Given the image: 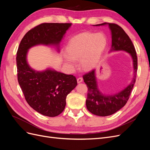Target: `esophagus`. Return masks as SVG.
<instances>
[{"label": "esophagus", "instance_id": "34e87169", "mask_svg": "<svg viewBox=\"0 0 150 150\" xmlns=\"http://www.w3.org/2000/svg\"><path fill=\"white\" fill-rule=\"evenodd\" d=\"M83 78H79L77 79V81H78V83H80L81 82H83Z\"/></svg>", "mask_w": 150, "mask_h": 150}]
</instances>
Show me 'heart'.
<instances>
[{
    "label": "heart",
    "instance_id": "1",
    "mask_svg": "<svg viewBox=\"0 0 150 150\" xmlns=\"http://www.w3.org/2000/svg\"><path fill=\"white\" fill-rule=\"evenodd\" d=\"M107 40L101 33L93 34L89 32L80 33L68 42L64 54L65 62L74 67L76 60L79 59L83 69L89 70L97 64L105 49Z\"/></svg>",
    "mask_w": 150,
    "mask_h": 150
}]
</instances>
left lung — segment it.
Here are the masks:
<instances>
[{
  "label": "left lung",
  "instance_id": "8db88e82",
  "mask_svg": "<svg viewBox=\"0 0 150 150\" xmlns=\"http://www.w3.org/2000/svg\"><path fill=\"white\" fill-rule=\"evenodd\" d=\"M108 25L111 32L112 44L110 52L123 51L128 52L132 57L134 76L131 83L123 90L115 94L106 95L99 91L96 78V69L83 76L84 82L88 87V97L86 104L88 110L93 115L107 116L114 114L123 107L128 101L136 82L138 69V59L132 41L125 30L116 24L104 23L96 26Z\"/></svg>",
  "mask_w": 150,
  "mask_h": 150
}]
</instances>
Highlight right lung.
Instances as JSON below:
<instances>
[{
    "label": "right lung",
    "instance_id": "obj_1",
    "mask_svg": "<svg viewBox=\"0 0 150 150\" xmlns=\"http://www.w3.org/2000/svg\"><path fill=\"white\" fill-rule=\"evenodd\" d=\"M71 23H43L27 33L17 52L18 82L26 101L35 111L44 116L55 117L64 111L67 94L78 84L76 77L51 69L36 71L27 61L28 50L37 45L59 44Z\"/></svg>",
    "mask_w": 150,
    "mask_h": 150
}]
</instances>
